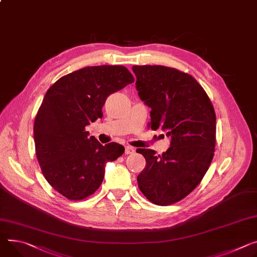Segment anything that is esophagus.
Listing matches in <instances>:
<instances>
[{
    "label": "esophagus",
    "mask_w": 257,
    "mask_h": 257,
    "mask_svg": "<svg viewBox=\"0 0 257 257\" xmlns=\"http://www.w3.org/2000/svg\"><path fill=\"white\" fill-rule=\"evenodd\" d=\"M134 152H135V149L132 148V147H126L125 148V154L126 155H132V154H134Z\"/></svg>",
    "instance_id": "obj_1"
}]
</instances>
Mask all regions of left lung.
Returning <instances> with one entry per match:
<instances>
[{
    "mask_svg": "<svg viewBox=\"0 0 257 257\" xmlns=\"http://www.w3.org/2000/svg\"><path fill=\"white\" fill-rule=\"evenodd\" d=\"M136 90L151 107L153 130L170 137L162 156L139 149L146 167L138 188L149 201L167 206L188 196L200 183L214 155L216 115L202 86L191 75L163 65H134Z\"/></svg>",
    "mask_w": 257,
    "mask_h": 257,
    "instance_id": "1",
    "label": "left lung"
}]
</instances>
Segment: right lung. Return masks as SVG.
<instances>
[{
    "mask_svg": "<svg viewBox=\"0 0 257 257\" xmlns=\"http://www.w3.org/2000/svg\"><path fill=\"white\" fill-rule=\"evenodd\" d=\"M133 82L125 66H87L46 92L34 125L36 155L46 180L65 198L83 200L95 193L106 163L123 155V146H102L85 128L102 118L108 95Z\"/></svg>",
    "mask_w": 257,
    "mask_h": 257,
    "instance_id": "obj_1",
    "label": "right lung"
}]
</instances>
